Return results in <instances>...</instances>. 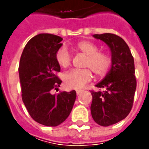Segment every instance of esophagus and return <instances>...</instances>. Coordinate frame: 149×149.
<instances>
[{"mask_svg": "<svg viewBox=\"0 0 149 149\" xmlns=\"http://www.w3.org/2000/svg\"><path fill=\"white\" fill-rule=\"evenodd\" d=\"M82 92H83L82 89H77V90H76V94H77V95H79V94L82 93Z\"/></svg>", "mask_w": 149, "mask_h": 149, "instance_id": "obj_1", "label": "esophagus"}]
</instances>
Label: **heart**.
I'll use <instances>...</instances> for the list:
<instances>
[{"label":"heart","mask_w":149,"mask_h":149,"mask_svg":"<svg viewBox=\"0 0 149 149\" xmlns=\"http://www.w3.org/2000/svg\"><path fill=\"white\" fill-rule=\"evenodd\" d=\"M75 48L86 55L83 63L84 69L73 70L64 74V82L69 89H81L92 79V71L96 76L103 77L108 73L111 65V58L105 52L99 51V46L95 43L83 40ZM71 55L66 47L63 46L56 51L55 60L62 68H68L71 64Z\"/></svg>","instance_id":"obj_1"}]
</instances>
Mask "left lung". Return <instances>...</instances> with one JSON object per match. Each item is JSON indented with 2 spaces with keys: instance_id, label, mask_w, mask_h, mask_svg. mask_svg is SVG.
Instances as JSON below:
<instances>
[{
  "instance_id": "8db88e82",
  "label": "left lung",
  "mask_w": 149,
  "mask_h": 149,
  "mask_svg": "<svg viewBox=\"0 0 149 149\" xmlns=\"http://www.w3.org/2000/svg\"><path fill=\"white\" fill-rule=\"evenodd\" d=\"M110 48L112 65L104 79L95 86L103 89L95 92L90 107L95 123L107 127L127 117L134 104L137 81L134 60L126 42L114 34L94 35Z\"/></svg>"
}]
</instances>
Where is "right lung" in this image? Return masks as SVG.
Returning a JSON list of instances; mask_svg holds the SVG:
<instances>
[{
	"instance_id": "right-lung-1",
	"label": "right lung",
	"mask_w": 149,
	"mask_h": 149,
	"mask_svg": "<svg viewBox=\"0 0 149 149\" xmlns=\"http://www.w3.org/2000/svg\"><path fill=\"white\" fill-rule=\"evenodd\" d=\"M62 38L40 34L31 39L20 56L19 76L22 101L31 117L45 126L62 123L71 112L76 99L75 90L51 95L59 90L61 79L56 75L60 66L55 60Z\"/></svg>"
}]
</instances>
